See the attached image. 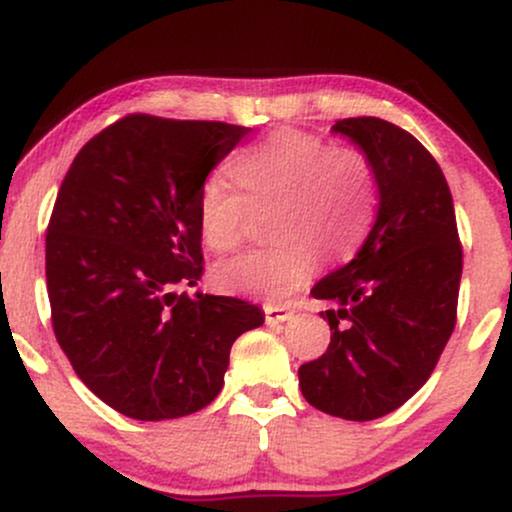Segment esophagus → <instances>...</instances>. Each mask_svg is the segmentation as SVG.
Listing matches in <instances>:
<instances>
[{
  "label": "esophagus",
  "instance_id": "esophagus-1",
  "mask_svg": "<svg viewBox=\"0 0 512 512\" xmlns=\"http://www.w3.org/2000/svg\"><path fill=\"white\" fill-rule=\"evenodd\" d=\"M293 313L289 308H281V305H264V320L267 325H281V322L291 320Z\"/></svg>",
  "mask_w": 512,
  "mask_h": 512
}]
</instances>
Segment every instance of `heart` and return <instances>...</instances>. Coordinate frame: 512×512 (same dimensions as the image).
<instances>
[{
    "label": "heart",
    "mask_w": 512,
    "mask_h": 512,
    "mask_svg": "<svg viewBox=\"0 0 512 512\" xmlns=\"http://www.w3.org/2000/svg\"><path fill=\"white\" fill-rule=\"evenodd\" d=\"M243 197L221 175L199 187L197 231L211 252L238 248L249 209L276 207L272 248L214 264L211 284L231 296L279 303L315 272L320 252L342 260L373 216V170L356 149H334L298 129H276L231 163Z\"/></svg>",
    "instance_id": "heart-1"
}]
</instances>
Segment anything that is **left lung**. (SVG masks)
Listing matches in <instances>:
<instances>
[{
  "mask_svg": "<svg viewBox=\"0 0 512 512\" xmlns=\"http://www.w3.org/2000/svg\"><path fill=\"white\" fill-rule=\"evenodd\" d=\"M332 132L370 163L378 214L354 260L310 291L334 303L322 313L332 339L298 383L315 409L370 421L431 378L455 330L462 245L448 182L419 139L380 117H346Z\"/></svg>",
  "mask_w": 512,
  "mask_h": 512,
  "instance_id": "obj_1",
  "label": "left lung"
}]
</instances>
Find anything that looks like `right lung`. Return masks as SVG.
Masks as SVG:
<instances>
[{
	"mask_svg": "<svg viewBox=\"0 0 512 512\" xmlns=\"http://www.w3.org/2000/svg\"><path fill=\"white\" fill-rule=\"evenodd\" d=\"M248 132L127 115L64 175L45 238L52 327L88 390L129 419L214 402L233 342L264 322L240 298L173 291L202 279L199 187Z\"/></svg>",
	"mask_w": 512,
	"mask_h": 512,
	"instance_id": "obj_1",
	"label": "right lung"
}]
</instances>
